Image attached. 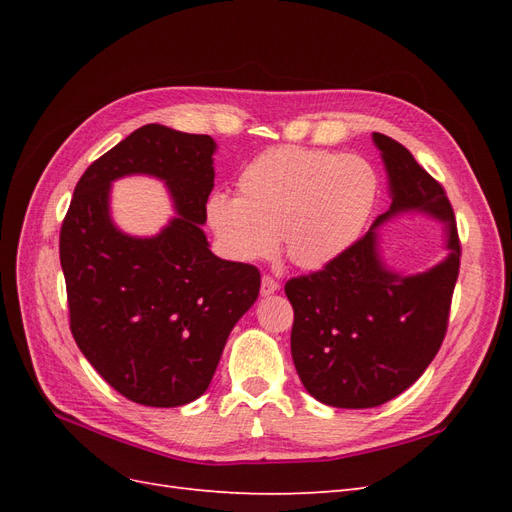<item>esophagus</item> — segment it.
I'll list each match as a JSON object with an SVG mask.
<instances>
[{
  "instance_id": "1",
  "label": "esophagus",
  "mask_w": 512,
  "mask_h": 512,
  "mask_svg": "<svg viewBox=\"0 0 512 512\" xmlns=\"http://www.w3.org/2000/svg\"><path fill=\"white\" fill-rule=\"evenodd\" d=\"M277 290H280V284H277L271 275L262 277V282H260V294H262V297H269V294H275Z\"/></svg>"
}]
</instances>
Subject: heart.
<instances>
[{
    "label": "heart",
    "instance_id": "1",
    "mask_svg": "<svg viewBox=\"0 0 512 512\" xmlns=\"http://www.w3.org/2000/svg\"><path fill=\"white\" fill-rule=\"evenodd\" d=\"M237 190L207 200V222L230 258H271L282 237L292 265L322 269L361 237L378 177L354 153L282 145L245 164Z\"/></svg>",
    "mask_w": 512,
    "mask_h": 512
}]
</instances>
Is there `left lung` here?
Segmentation results:
<instances>
[{
	"instance_id": "obj_1",
	"label": "left lung",
	"mask_w": 512,
	"mask_h": 512,
	"mask_svg": "<svg viewBox=\"0 0 512 512\" xmlns=\"http://www.w3.org/2000/svg\"><path fill=\"white\" fill-rule=\"evenodd\" d=\"M389 177L391 207L327 267L292 277V361L307 393L333 408H376L412 386L438 354L459 275L461 245L442 185L393 138L374 132ZM418 210L445 226L447 258L404 276L386 268L375 228Z\"/></svg>"
}]
</instances>
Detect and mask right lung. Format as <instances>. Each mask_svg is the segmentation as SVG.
<instances>
[{
	"instance_id": "1",
	"label": "right lung",
	"mask_w": 512,
	"mask_h": 512,
	"mask_svg": "<svg viewBox=\"0 0 512 512\" xmlns=\"http://www.w3.org/2000/svg\"><path fill=\"white\" fill-rule=\"evenodd\" d=\"M215 141L160 123L134 130L91 164L59 235L70 331L117 393L151 408L198 399L232 327L254 305L260 273L209 250L203 232ZM128 174L165 181L178 215L156 238L110 220V183Z\"/></svg>"
}]
</instances>
